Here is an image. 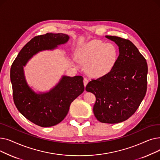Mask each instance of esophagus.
I'll return each instance as SVG.
<instances>
[{"instance_id": "obj_1", "label": "esophagus", "mask_w": 160, "mask_h": 160, "mask_svg": "<svg viewBox=\"0 0 160 160\" xmlns=\"http://www.w3.org/2000/svg\"><path fill=\"white\" fill-rule=\"evenodd\" d=\"M88 80L87 78H83V85H84L85 87L88 84Z\"/></svg>"}]
</instances>
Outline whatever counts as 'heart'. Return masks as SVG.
<instances>
[{
  "mask_svg": "<svg viewBox=\"0 0 160 160\" xmlns=\"http://www.w3.org/2000/svg\"><path fill=\"white\" fill-rule=\"evenodd\" d=\"M79 58L83 63H89V73L95 77H101L112 69L117 58L115 46L100 41H92L83 47L79 53ZM76 65L80 62L74 60Z\"/></svg>",
  "mask_w": 160,
  "mask_h": 160,
  "instance_id": "heart-1",
  "label": "heart"
}]
</instances>
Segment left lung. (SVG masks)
<instances>
[{
    "label": "left lung",
    "instance_id": "8db88e82",
    "mask_svg": "<svg viewBox=\"0 0 160 160\" xmlns=\"http://www.w3.org/2000/svg\"><path fill=\"white\" fill-rule=\"evenodd\" d=\"M119 47V55L112 69L91 80L86 90L93 93V113L98 121L115 124L127 120L138 110L147 88L145 58L128 39L106 36Z\"/></svg>",
    "mask_w": 160,
    "mask_h": 160
}]
</instances>
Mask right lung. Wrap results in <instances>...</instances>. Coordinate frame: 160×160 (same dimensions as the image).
<instances>
[{
	"instance_id": "obj_1",
	"label": "right lung",
	"mask_w": 160,
	"mask_h": 160,
	"mask_svg": "<svg viewBox=\"0 0 160 160\" xmlns=\"http://www.w3.org/2000/svg\"><path fill=\"white\" fill-rule=\"evenodd\" d=\"M69 36L62 33H47L32 38L15 59L10 69L13 98L16 108L26 118L41 127H50L62 122L73 100L84 91L83 77L63 76L50 91L36 93L25 80L23 66L39 51L52 50L68 41Z\"/></svg>"
}]
</instances>
